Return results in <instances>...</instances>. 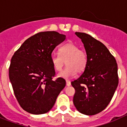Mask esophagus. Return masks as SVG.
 <instances>
[{
	"label": "esophagus",
	"mask_w": 127,
	"mask_h": 127,
	"mask_svg": "<svg viewBox=\"0 0 127 127\" xmlns=\"http://www.w3.org/2000/svg\"><path fill=\"white\" fill-rule=\"evenodd\" d=\"M66 85H67V86H69L71 85V83H70V81H69V80L66 81Z\"/></svg>",
	"instance_id": "1"
}]
</instances>
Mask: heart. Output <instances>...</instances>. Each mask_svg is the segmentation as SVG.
<instances>
[{
  "instance_id": "1",
  "label": "heart",
  "mask_w": 127,
  "mask_h": 127,
  "mask_svg": "<svg viewBox=\"0 0 127 127\" xmlns=\"http://www.w3.org/2000/svg\"><path fill=\"white\" fill-rule=\"evenodd\" d=\"M66 62L67 67L58 74V77L68 79L73 77L76 72H83L88 64L87 54L80 50L76 44L69 42L59 49V55L51 56V63L54 69L57 71L62 69Z\"/></svg>"
}]
</instances>
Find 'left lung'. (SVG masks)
<instances>
[{"label":"left lung","mask_w":127,"mask_h":127,"mask_svg":"<svg viewBox=\"0 0 127 127\" xmlns=\"http://www.w3.org/2000/svg\"><path fill=\"white\" fill-rule=\"evenodd\" d=\"M75 34L83 43L88 64L80 77L71 82L75 89L73 103L82 114L94 115L102 111L113 98L118 85L117 63L101 42L87 33Z\"/></svg>","instance_id":"8db88e82"}]
</instances>
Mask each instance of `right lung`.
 <instances>
[{"mask_svg":"<svg viewBox=\"0 0 127 127\" xmlns=\"http://www.w3.org/2000/svg\"><path fill=\"white\" fill-rule=\"evenodd\" d=\"M65 35L55 31L41 32L27 39L13 55L9 76L14 94L23 110L33 114L48 112L65 86L64 78H53L55 70L51 53Z\"/></svg>","mask_w":127,"mask_h":127,"instance_id":"obj_1","label":"right lung"}]
</instances>
